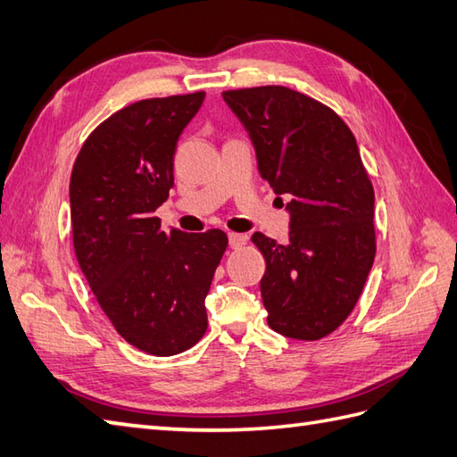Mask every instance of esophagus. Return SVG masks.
<instances>
[{
    "label": "esophagus",
    "mask_w": 457,
    "mask_h": 457,
    "mask_svg": "<svg viewBox=\"0 0 457 457\" xmlns=\"http://www.w3.org/2000/svg\"><path fill=\"white\" fill-rule=\"evenodd\" d=\"M246 235H238V232H230V235H228V246L230 248H242L244 246V244H246Z\"/></svg>",
    "instance_id": "34e87169"
}]
</instances>
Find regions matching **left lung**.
Listing matches in <instances>:
<instances>
[{"mask_svg":"<svg viewBox=\"0 0 457 457\" xmlns=\"http://www.w3.org/2000/svg\"><path fill=\"white\" fill-rule=\"evenodd\" d=\"M222 98L246 128L263 180L291 197L288 242L252 237L267 263V324L285 337H326L353 312L376 255L374 190L357 139L331 108L293 88Z\"/></svg>","mask_w":457,"mask_h":457,"instance_id":"1","label":"left lung"}]
</instances>
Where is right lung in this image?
<instances>
[{"instance_id": "right-lung-1", "label": "right lung", "mask_w": 457, "mask_h": 457, "mask_svg": "<svg viewBox=\"0 0 457 457\" xmlns=\"http://www.w3.org/2000/svg\"><path fill=\"white\" fill-rule=\"evenodd\" d=\"M205 93L147 98L87 137L71 182L73 248L103 312L133 347L184 353L207 329L205 296L228 238L222 230H162L154 217L174 186L180 133Z\"/></svg>"}]
</instances>
